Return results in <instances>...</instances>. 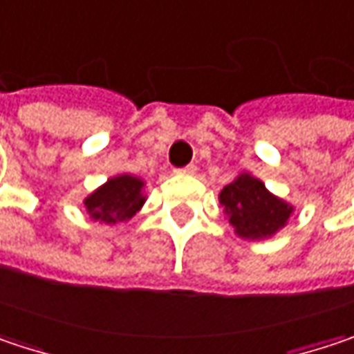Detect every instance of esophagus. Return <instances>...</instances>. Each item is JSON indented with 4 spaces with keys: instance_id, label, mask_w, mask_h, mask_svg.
Returning <instances> with one entry per match:
<instances>
[{
    "instance_id": "1",
    "label": "esophagus",
    "mask_w": 354,
    "mask_h": 354,
    "mask_svg": "<svg viewBox=\"0 0 354 354\" xmlns=\"http://www.w3.org/2000/svg\"><path fill=\"white\" fill-rule=\"evenodd\" d=\"M177 173H179V175H195V173H197V167H195V165H187V167H183V169H177Z\"/></svg>"
}]
</instances>
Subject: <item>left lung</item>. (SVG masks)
I'll return each mask as SVG.
<instances>
[{
    "mask_svg": "<svg viewBox=\"0 0 354 354\" xmlns=\"http://www.w3.org/2000/svg\"><path fill=\"white\" fill-rule=\"evenodd\" d=\"M225 221L241 240L260 241L274 238L294 214V205L274 195L262 179L248 171L219 191Z\"/></svg>",
    "mask_w": 354,
    "mask_h": 354,
    "instance_id": "obj_1",
    "label": "left lung"
}]
</instances>
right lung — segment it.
<instances>
[{
  "label": "right lung",
  "instance_id": "right-lung-1",
  "mask_svg": "<svg viewBox=\"0 0 354 354\" xmlns=\"http://www.w3.org/2000/svg\"><path fill=\"white\" fill-rule=\"evenodd\" d=\"M145 181L131 173H120L106 179L98 189L84 197V207L90 219L104 225H118L129 221L133 215L142 209L147 195Z\"/></svg>",
  "mask_w": 354,
  "mask_h": 354
}]
</instances>
